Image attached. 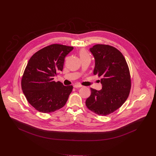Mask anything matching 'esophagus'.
I'll use <instances>...</instances> for the list:
<instances>
[{
  "label": "esophagus",
  "instance_id": "34e87169",
  "mask_svg": "<svg viewBox=\"0 0 156 156\" xmlns=\"http://www.w3.org/2000/svg\"><path fill=\"white\" fill-rule=\"evenodd\" d=\"M83 86L81 85H80V84H75L74 85H73V87L74 88H81V87H82Z\"/></svg>",
  "mask_w": 156,
  "mask_h": 156
}]
</instances>
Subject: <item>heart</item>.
<instances>
[{"label": "heart", "mask_w": 156, "mask_h": 156, "mask_svg": "<svg viewBox=\"0 0 156 156\" xmlns=\"http://www.w3.org/2000/svg\"><path fill=\"white\" fill-rule=\"evenodd\" d=\"M80 55L81 57H82V56H86V55H88V54L85 50H81L80 52Z\"/></svg>", "instance_id": "obj_1"}]
</instances>
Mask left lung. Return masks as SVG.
Returning <instances> with one entry per match:
<instances>
[{
    "instance_id": "8db88e82",
    "label": "left lung",
    "mask_w": 156,
    "mask_h": 156,
    "mask_svg": "<svg viewBox=\"0 0 156 156\" xmlns=\"http://www.w3.org/2000/svg\"><path fill=\"white\" fill-rule=\"evenodd\" d=\"M95 58L94 74L101 76L102 89L91 88L87 108L99 115H107L119 109L128 98L131 78L128 65L121 52L113 46L97 44L90 49Z\"/></svg>"
}]
</instances>
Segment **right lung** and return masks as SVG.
I'll use <instances>...</instances> for the list:
<instances>
[{"label":"right lung","instance_id":"1","mask_svg":"<svg viewBox=\"0 0 156 156\" xmlns=\"http://www.w3.org/2000/svg\"><path fill=\"white\" fill-rule=\"evenodd\" d=\"M73 49L52 44L38 51L29 60L22 78V90L29 103L39 112H54L65 105L73 87L64 86L54 79L62 71L65 58Z\"/></svg>","mask_w":156,"mask_h":156}]
</instances>
